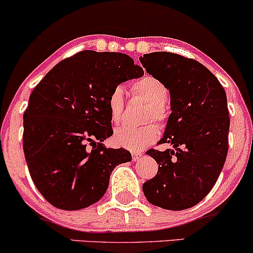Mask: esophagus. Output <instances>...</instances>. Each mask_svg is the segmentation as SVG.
Here are the masks:
<instances>
[{
    "label": "esophagus",
    "instance_id": "esophagus-1",
    "mask_svg": "<svg viewBox=\"0 0 253 253\" xmlns=\"http://www.w3.org/2000/svg\"><path fill=\"white\" fill-rule=\"evenodd\" d=\"M141 157H143V153H140V152H133L132 153V159L134 162L139 161V159H141Z\"/></svg>",
    "mask_w": 253,
    "mask_h": 253
}]
</instances>
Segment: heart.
I'll use <instances>...</instances> for the list:
<instances>
[{
  "instance_id": "obj_1",
  "label": "heart",
  "mask_w": 253,
  "mask_h": 253,
  "mask_svg": "<svg viewBox=\"0 0 253 253\" xmlns=\"http://www.w3.org/2000/svg\"><path fill=\"white\" fill-rule=\"evenodd\" d=\"M133 91L140 95L147 102L151 108L147 114V121L155 120L158 124H163L168 119V109L165 106V100L169 95V89L167 84L153 76H144L133 83ZM110 120L118 124L121 120L125 107V90L123 85H117L110 91L108 100ZM158 129L153 124L143 127H119L114 133V143L118 146L125 147L130 151L143 150L156 140Z\"/></svg>"
}]
</instances>
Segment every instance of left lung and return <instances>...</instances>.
I'll list each match as a JSON object with an SVG mask.
<instances>
[{
	"label": "left lung",
	"instance_id": "obj_1",
	"mask_svg": "<svg viewBox=\"0 0 253 253\" xmlns=\"http://www.w3.org/2000/svg\"><path fill=\"white\" fill-rule=\"evenodd\" d=\"M147 74L167 84L171 114L159 144L147 151L158 172L143 184L147 201L183 211L205 199L221 172L228 151L227 97L217 78L196 60L170 52L140 57Z\"/></svg>",
	"mask_w": 253,
	"mask_h": 253
}]
</instances>
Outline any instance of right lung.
I'll return each instance as SVG.
<instances>
[{
  "label": "right lung",
  "instance_id": "right-lung-1",
  "mask_svg": "<svg viewBox=\"0 0 253 253\" xmlns=\"http://www.w3.org/2000/svg\"><path fill=\"white\" fill-rule=\"evenodd\" d=\"M143 68L119 52L82 51L58 63L32 91L24 114V152L34 185L64 211L97 202L119 164L132 161L125 149H107L113 135L107 100Z\"/></svg>",
  "mask_w": 253,
  "mask_h": 253
}]
</instances>
